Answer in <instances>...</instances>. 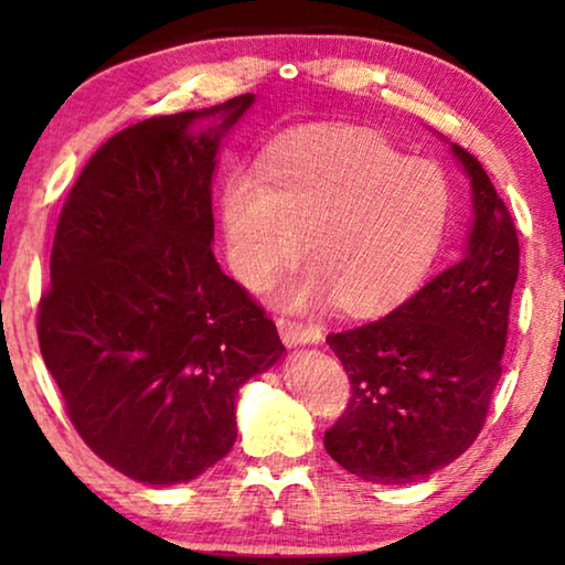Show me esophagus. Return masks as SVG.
Here are the masks:
<instances>
[{
  "label": "esophagus",
  "instance_id": "esophagus-1",
  "mask_svg": "<svg viewBox=\"0 0 565 565\" xmlns=\"http://www.w3.org/2000/svg\"><path fill=\"white\" fill-rule=\"evenodd\" d=\"M277 329H280V339L288 347L292 344H308L319 339V329L311 327V323L292 321V319H277Z\"/></svg>",
  "mask_w": 565,
  "mask_h": 565
}]
</instances>
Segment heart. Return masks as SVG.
I'll list each match as a JSON object with an SVG mask.
<instances>
[{
	"label": "heart",
	"mask_w": 565,
	"mask_h": 565,
	"mask_svg": "<svg viewBox=\"0 0 565 565\" xmlns=\"http://www.w3.org/2000/svg\"><path fill=\"white\" fill-rule=\"evenodd\" d=\"M221 211L242 280L267 285L303 238L313 273L290 303L329 290L344 311L373 313L412 292L437 257L450 184L437 164L406 159L381 136L323 130L277 146L259 182H228Z\"/></svg>",
	"instance_id": "obj_1"
}]
</instances>
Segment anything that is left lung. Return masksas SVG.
<instances>
[{
    "mask_svg": "<svg viewBox=\"0 0 565 565\" xmlns=\"http://www.w3.org/2000/svg\"><path fill=\"white\" fill-rule=\"evenodd\" d=\"M452 151L476 211L462 257L396 311L327 337L350 377V404L323 447L370 483H412L460 458L501 377L520 242L481 161L458 143Z\"/></svg>",
    "mask_w": 565,
    "mask_h": 565,
    "instance_id": "8db88e82",
    "label": "left lung"
}]
</instances>
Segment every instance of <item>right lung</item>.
Here are the masks:
<instances>
[{"label":"right lung","instance_id":"obj_1","mask_svg":"<svg viewBox=\"0 0 565 565\" xmlns=\"http://www.w3.org/2000/svg\"><path fill=\"white\" fill-rule=\"evenodd\" d=\"M252 103L120 130L61 207L41 354L89 450L138 483H188L215 466L236 443L238 388L285 350L211 249L215 151ZM211 114L221 127L189 134Z\"/></svg>","mask_w":565,"mask_h":565}]
</instances>
